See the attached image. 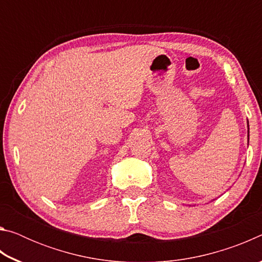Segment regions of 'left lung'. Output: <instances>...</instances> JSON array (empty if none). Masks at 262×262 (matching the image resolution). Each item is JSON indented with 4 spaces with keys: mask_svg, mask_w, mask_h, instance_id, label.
Here are the masks:
<instances>
[{
    "mask_svg": "<svg viewBox=\"0 0 262 262\" xmlns=\"http://www.w3.org/2000/svg\"><path fill=\"white\" fill-rule=\"evenodd\" d=\"M247 141H250V126H248V121H247ZM215 199H212L211 201H214Z\"/></svg>",
    "mask_w": 262,
    "mask_h": 262,
    "instance_id": "left-lung-1",
    "label": "left lung"
}]
</instances>
